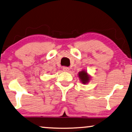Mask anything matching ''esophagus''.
Returning <instances> with one entry per match:
<instances>
[{"instance_id":"1","label":"esophagus","mask_w":132,"mask_h":132,"mask_svg":"<svg viewBox=\"0 0 132 132\" xmlns=\"http://www.w3.org/2000/svg\"><path fill=\"white\" fill-rule=\"evenodd\" d=\"M62 69L64 71H66V72H68L70 71V68L68 67H63Z\"/></svg>"}]
</instances>
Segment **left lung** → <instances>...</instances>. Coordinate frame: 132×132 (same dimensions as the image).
Returning a JSON list of instances; mask_svg holds the SVG:
<instances>
[{"instance_id": "1", "label": "left lung", "mask_w": 132, "mask_h": 132, "mask_svg": "<svg viewBox=\"0 0 132 132\" xmlns=\"http://www.w3.org/2000/svg\"><path fill=\"white\" fill-rule=\"evenodd\" d=\"M78 77L80 79V82H82L83 84H87L91 80V76L85 70H82V71L79 72Z\"/></svg>"}]
</instances>
